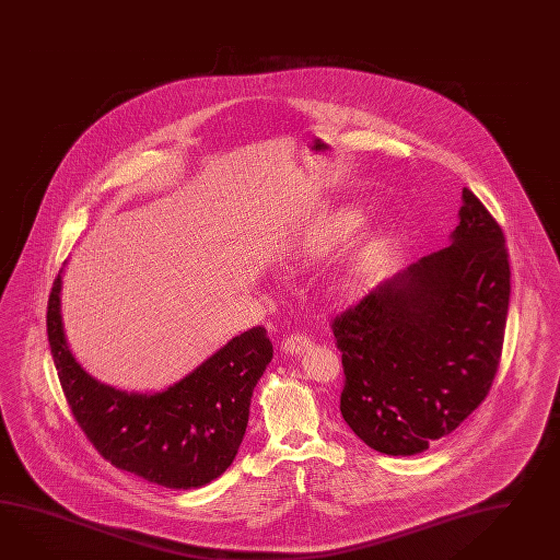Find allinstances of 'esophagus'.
<instances>
[{
    "mask_svg": "<svg viewBox=\"0 0 560 560\" xmlns=\"http://www.w3.org/2000/svg\"><path fill=\"white\" fill-rule=\"evenodd\" d=\"M308 347H311V339H308L304 332H292V335H288L287 339L282 341V349H284L287 353H292V355L306 351Z\"/></svg>",
    "mask_w": 560,
    "mask_h": 560,
    "instance_id": "esophagus-1",
    "label": "esophagus"
}]
</instances>
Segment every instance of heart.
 <instances>
[{
  "label": "heart",
  "mask_w": 560,
  "mask_h": 560,
  "mask_svg": "<svg viewBox=\"0 0 560 560\" xmlns=\"http://www.w3.org/2000/svg\"><path fill=\"white\" fill-rule=\"evenodd\" d=\"M361 225H363L361 213H355V211L337 213V215L323 221L320 225H316L315 230L311 231V235L306 240V247L311 252H329L332 247L349 242ZM370 261H372V258L368 256V258L361 259L355 268H351L347 278H345V287H358L365 272H368V268H370Z\"/></svg>",
  "instance_id": "1"
}]
</instances>
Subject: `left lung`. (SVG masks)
<instances>
[{
    "label": "left lung",
    "mask_w": 560,
    "mask_h": 560,
    "mask_svg": "<svg viewBox=\"0 0 560 560\" xmlns=\"http://www.w3.org/2000/svg\"><path fill=\"white\" fill-rule=\"evenodd\" d=\"M453 244L332 318L341 415L380 453L427 451L488 398L500 368L510 261L500 223L463 188Z\"/></svg>",
    "instance_id": "8db88e82"
}]
</instances>
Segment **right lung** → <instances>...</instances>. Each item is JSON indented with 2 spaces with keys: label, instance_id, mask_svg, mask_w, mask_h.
Instances as JSON below:
<instances>
[{
  "label": "right lung",
  "instance_id": "add662e5",
  "mask_svg": "<svg viewBox=\"0 0 560 560\" xmlns=\"http://www.w3.org/2000/svg\"><path fill=\"white\" fill-rule=\"evenodd\" d=\"M46 327L65 398L103 459L171 489L207 486L233 463L254 387L272 361L264 327L231 339L185 380L152 396L105 386L72 358L60 318V273Z\"/></svg>",
  "mask_w": 560,
  "mask_h": 560
}]
</instances>
